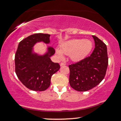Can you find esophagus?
<instances>
[{"label": "esophagus", "instance_id": "obj_1", "mask_svg": "<svg viewBox=\"0 0 121 121\" xmlns=\"http://www.w3.org/2000/svg\"><path fill=\"white\" fill-rule=\"evenodd\" d=\"M66 65V64L65 63H63V62H62V63H60V65L62 66H64V65Z\"/></svg>", "mask_w": 121, "mask_h": 121}]
</instances>
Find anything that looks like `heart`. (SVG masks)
Returning <instances> with one entry per match:
<instances>
[{
	"instance_id": "1",
	"label": "heart",
	"mask_w": 121,
	"mask_h": 121,
	"mask_svg": "<svg viewBox=\"0 0 121 121\" xmlns=\"http://www.w3.org/2000/svg\"><path fill=\"white\" fill-rule=\"evenodd\" d=\"M92 48V43L90 40L75 39L64 43L61 46V51L57 50L56 54L59 59H62L63 55H70L72 60L79 61L88 55Z\"/></svg>"
}]
</instances>
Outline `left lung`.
I'll use <instances>...</instances> for the list:
<instances>
[{
    "instance_id": "1",
    "label": "left lung",
    "mask_w": 121,
    "mask_h": 121,
    "mask_svg": "<svg viewBox=\"0 0 121 121\" xmlns=\"http://www.w3.org/2000/svg\"><path fill=\"white\" fill-rule=\"evenodd\" d=\"M95 48L90 56L69 65V83L78 91H86L99 84L104 78L108 65L107 45L92 36Z\"/></svg>"
}]
</instances>
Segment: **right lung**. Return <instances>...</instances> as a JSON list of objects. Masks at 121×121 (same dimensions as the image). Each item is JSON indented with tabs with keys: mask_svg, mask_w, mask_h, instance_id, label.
I'll return each mask as SVG.
<instances>
[{
	"mask_svg": "<svg viewBox=\"0 0 121 121\" xmlns=\"http://www.w3.org/2000/svg\"><path fill=\"white\" fill-rule=\"evenodd\" d=\"M50 35L36 33L19 42L15 54V72L18 79L27 88L42 91L50 85L52 76L60 68L58 63H53L50 57L55 53L53 48H48L44 56L32 52L37 42L50 43Z\"/></svg>",
	"mask_w": 121,
	"mask_h": 121,
	"instance_id": "right-lung-1",
	"label": "right lung"
}]
</instances>
